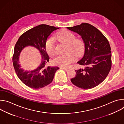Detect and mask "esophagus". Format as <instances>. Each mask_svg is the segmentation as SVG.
Returning a JSON list of instances; mask_svg holds the SVG:
<instances>
[{"mask_svg": "<svg viewBox=\"0 0 124 124\" xmlns=\"http://www.w3.org/2000/svg\"><path fill=\"white\" fill-rule=\"evenodd\" d=\"M61 69L64 70H65V71H68V70H70V69L68 68H65V67H61Z\"/></svg>", "mask_w": 124, "mask_h": 124, "instance_id": "1", "label": "esophagus"}]
</instances>
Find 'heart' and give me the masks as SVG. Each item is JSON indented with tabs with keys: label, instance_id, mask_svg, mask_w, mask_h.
Listing matches in <instances>:
<instances>
[{
	"label": "heart",
	"instance_id": "obj_1",
	"mask_svg": "<svg viewBox=\"0 0 124 124\" xmlns=\"http://www.w3.org/2000/svg\"><path fill=\"white\" fill-rule=\"evenodd\" d=\"M54 39L60 43L67 44L65 54L57 55L54 60L56 65L67 67L71 63L77 56L81 55L85 50V43L76 36L72 32L67 29H62L56 32L54 35ZM46 52L48 56H52L55 54V44L51 38H47L45 44Z\"/></svg>",
	"mask_w": 124,
	"mask_h": 124
}]
</instances>
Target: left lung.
<instances>
[{
    "instance_id": "8db88e82",
    "label": "left lung",
    "mask_w": 124,
    "mask_h": 124,
    "mask_svg": "<svg viewBox=\"0 0 124 124\" xmlns=\"http://www.w3.org/2000/svg\"><path fill=\"white\" fill-rule=\"evenodd\" d=\"M67 28L79 34L85 46L84 54L78 62L85 68L75 70L76 76L70 80L82 89L94 88L107 77L111 68L109 42L99 29L89 23H82Z\"/></svg>"
}]
</instances>
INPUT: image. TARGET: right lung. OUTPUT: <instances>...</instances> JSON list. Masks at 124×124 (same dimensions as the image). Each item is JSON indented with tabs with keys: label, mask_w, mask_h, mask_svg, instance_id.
Segmentation results:
<instances>
[{
	"label": "right lung",
	"mask_w": 124,
	"mask_h": 124,
	"mask_svg": "<svg viewBox=\"0 0 124 124\" xmlns=\"http://www.w3.org/2000/svg\"><path fill=\"white\" fill-rule=\"evenodd\" d=\"M59 28L46 24H41L23 33L16 43L13 56V66L17 76L27 86L35 89H40L50 84L54 79L55 72L59 68L46 66L49 62V57L46 51L45 44L51 33ZM28 45L39 49L42 55V62L36 69L31 71H24L18 64L19 55L22 49Z\"/></svg>",
	"instance_id": "1"
}]
</instances>
